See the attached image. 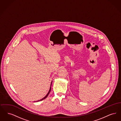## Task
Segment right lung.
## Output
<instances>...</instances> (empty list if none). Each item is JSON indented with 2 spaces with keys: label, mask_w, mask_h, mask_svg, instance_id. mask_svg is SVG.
Returning a JSON list of instances; mask_svg holds the SVG:
<instances>
[{
  "label": "right lung",
  "mask_w": 121,
  "mask_h": 121,
  "mask_svg": "<svg viewBox=\"0 0 121 121\" xmlns=\"http://www.w3.org/2000/svg\"><path fill=\"white\" fill-rule=\"evenodd\" d=\"M52 82H51V85H50V89H49V91H48V93H47V94L46 95V96L44 97L42 99H41L40 100H38V101H36V102H39V101H42L43 100V99H45L47 97H48V94H49V93H50V91H51V85H52Z\"/></svg>",
  "instance_id": "right-lung-1"
}]
</instances>
